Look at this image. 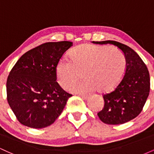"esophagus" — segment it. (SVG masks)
Returning <instances> with one entry per match:
<instances>
[{
    "instance_id": "esophagus-1",
    "label": "esophagus",
    "mask_w": 154,
    "mask_h": 154,
    "mask_svg": "<svg viewBox=\"0 0 154 154\" xmlns=\"http://www.w3.org/2000/svg\"><path fill=\"white\" fill-rule=\"evenodd\" d=\"M80 95L81 98L84 100H87L88 98V97H89L88 95Z\"/></svg>"
}]
</instances>
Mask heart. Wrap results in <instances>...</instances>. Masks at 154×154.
<instances>
[{
  "label": "heart",
  "mask_w": 154,
  "mask_h": 154,
  "mask_svg": "<svg viewBox=\"0 0 154 154\" xmlns=\"http://www.w3.org/2000/svg\"><path fill=\"white\" fill-rule=\"evenodd\" d=\"M71 60L63 58L56 65V77L61 88L66 89L81 77L84 79L72 85L71 92L85 93L94 91L106 93L121 82L126 60L119 49L94 45H81L70 54Z\"/></svg>",
  "instance_id": "obj_1"
}]
</instances>
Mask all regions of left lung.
<instances>
[{"label": "left lung", "instance_id": "obj_1", "mask_svg": "<svg viewBox=\"0 0 154 154\" xmlns=\"http://www.w3.org/2000/svg\"><path fill=\"white\" fill-rule=\"evenodd\" d=\"M95 44H111L123 52L126 69L121 82L112 92L103 95L104 106L98 113L108 125H120L133 119L143 110L150 92V75L145 63L131 48L114 40L93 41Z\"/></svg>", "mask_w": 154, "mask_h": 154}]
</instances>
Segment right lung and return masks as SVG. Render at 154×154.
Returning <instances> with one entry per match:
<instances>
[{
  "label": "right lung",
  "instance_id": "add662e5",
  "mask_svg": "<svg viewBox=\"0 0 154 154\" xmlns=\"http://www.w3.org/2000/svg\"><path fill=\"white\" fill-rule=\"evenodd\" d=\"M72 46L69 41L49 42L23 54L6 82L7 100L18 121L31 128L50 126L72 95L56 82V65Z\"/></svg>",
  "mask_w": 154,
  "mask_h": 154
}]
</instances>
